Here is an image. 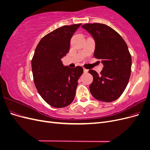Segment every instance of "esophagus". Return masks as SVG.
<instances>
[{"mask_svg": "<svg viewBox=\"0 0 150 150\" xmlns=\"http://www.w3.org/2000/svg\"><path fill=\"white\" fill-rule=\"evenodd\" d=\"M83 70H84V72H85V73H86V72H88V69H85V68H84Z\"/></svg>", "mask_w": 150, "mask_h": 150, "instance_id": "obj_1", "label": "esophagus"}]
</instances>
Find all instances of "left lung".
I'll list each match as a JSON object with an SVG mask.
<instances>
[{"label":"left lung","mask_w":150,"mask_h":150,"mask_svg":"<svg viewBox=\"0 0 150 150\" xmlns=\"http://www.w3.org/2000/svg\"><path fill=\"white\" fill-rule=\"evenodd\" d=\"M82 28L93 37L96 42L94 56L104 66L99 74L89 70L93 76L91 94L99 101L112 102L124 92L130 78L131 56L128 47L121 36L106 24H85Z\"/></svg>","instance_id":"obj_1"}]
</instances>
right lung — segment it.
<instances>
[{
    "mask_svg": "<svg viewBox=\"0 0 150 150\" xmlns=\"http://www.w3.org/2000/svg\"><path fill=\"white\" fill-rule=\"evenodd\" d=\"M81 24L64 25L47 34L35 48L32 59L34 82L44 100L54 108L73 101L83 68L64 66L61 59L69 52L72 36Z\"/></svg>",
    "mask_w": 150,
    "mask_h": 150,
    "instance_id": "right-lung-1",
    "label": "right lung"
}]
</instances>
